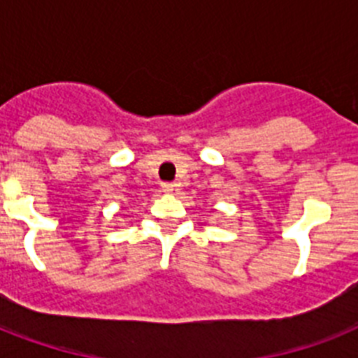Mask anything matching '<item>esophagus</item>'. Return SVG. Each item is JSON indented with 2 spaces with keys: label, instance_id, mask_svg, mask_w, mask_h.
Segmentation results:
<instances>
[{
  "label": "esophagus",
  "instance_id": "obj_1",
  "mask_svg": "<svg viewBox=\"0 0 358 358\" xmlns=\"http://www.w3.org/2000/svg\"><path fill=\"white\" fill-rule=\"evenodd\" d=\"M163 193H174V191H178V184H173V182H167V184L162 185Z\"/></svg>",
  "mask_w": 358,
  "mask_h": 358
}]
</instances>
